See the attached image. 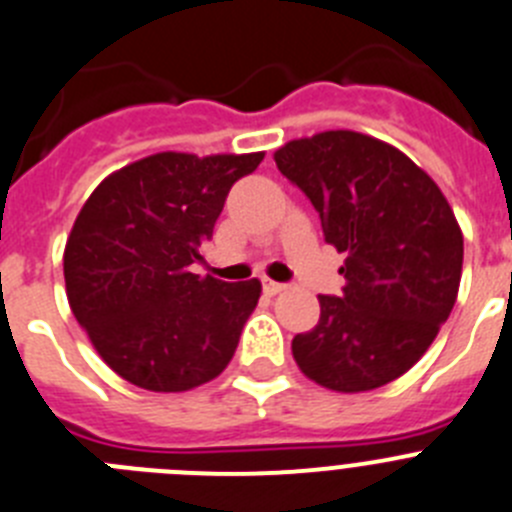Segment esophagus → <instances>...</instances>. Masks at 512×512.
Wrapping results in <instances>:
<instances>
[{"label": "esophagus", "mask_w": 512, "mask_h": 512, "mask_svg": "<svg viewBox=\"0 0 512 512\" xmlns=\"http://www.w3.org/2000/svg\"><path fill=\"white\" fill-rule=\"evenodd\" d=\"M284 289H287V284L271 282V279H264V292H266V295H269V297L279 295V292H284Z\"/></svg>", "instance_id": "esophagus-1"}]
</instances>
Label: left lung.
I'll list each match as a JSON object with an SVG mask.
<instances>
[{"instance_id":"1","label":"left lung","mask_w":512,"mask_h":512,"mask_svg":"<svg viewBox=\"0 0 512 512\" xmlns=\"http://www.w3.org/2000/svg\"><path fill=\"white\" fill-rule=\"evenodd\" d=\"M274 161L346 253L343 295L318 297V325L297 333L292 356L320 387L377 390L408 372L451 315L464 261L454 210L405 153L354 130L289 140Z\"/></svg>"}]
</instances>
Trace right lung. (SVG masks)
Masks as SVG:
<instances>
[{
    "label": "right lung",
    "instance_id": "add662e5",
    "mask_svg": "<svg viewBox=\"0 0 512 512\" xmlns=\"http://www.w3.org/2000/svg\"><path fill=\"white\" fill-rule=\"evenodd\" d=\"M264 153H156L89 194L63 251L74 318L112 372L187 392L230 364L261 282L192 274L233 187Z\"/></svg>",
    "mask_w": 512,
    "mask_h": 512
}]
</instances>
